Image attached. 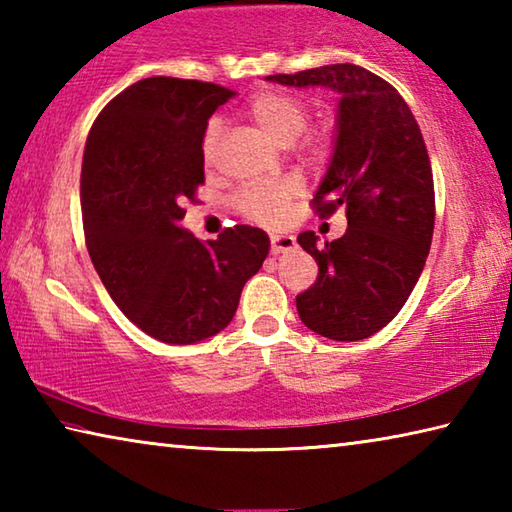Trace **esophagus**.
<instances>
[{
    "label": "esophagus",
    "instance_id": "34e87169",
    "mask_svg": "<svg viewBox=\"0 0 512 512\" xmlns=\"http://www.w3.org/2000/svg\"><path fill=\"white\" fill-rule=\"evenodd\" d=\"M296 248V239L291 235H271V253L273 255H280V253H287V250Z\"/></svg>",
    "mask_w": 512,
    "mask_h": 512
}]
</instances>
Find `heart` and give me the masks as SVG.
<instances>
[{"label":"heart","mask_w":512,"mask_h":512,"mask_svg":"<svg viewBox=\"0 0 512 512\" xmlns=\"http://www.w3.org/2000/svg\"><path fill=\"white\" fill-rule=\"evenodd\" d=\"M248 115L262 131L275 140L277 144H291L298 140L300 133L305 131L311 117V110L305 101L296 94L289 92H262L248 103ZM223 135V124L219 119H212L205 126L201 153L203 160L210 164L216 158ZM318 135H309L307 144L318 146ZM302 192V187L296 178H284L277 183H257L246 185L232 196V207L257 223H273L280 221L287 212L289 203Z\"/></svg>","instance_id":"b5f03b06"}]
</instances>
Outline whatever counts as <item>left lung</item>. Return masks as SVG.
<instances>
[{"label":"left lung","instance_id":"left-lung-1","mask_svg":"<svg viewBox=\"0 0 512 512\" xmlns=\"http://www.w3.org/2000/svg\"><path fill=\"white\" fill-rule=\"evenodd\" d=\"M266 79L341 94L334 158L311 207L320 219L343 207L348 230L325 244L311 230L298 237L316 259L318 277L296 307L311 332L332 341L368 339L400 314L431 248L436 194L420 126L402 94L359 65Z\"/></svg>","mask_w":512,"mask_h":512}]
</instances>
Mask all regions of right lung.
I'll list each match as a JSON object with an SVG mask.
<instances>
[{
  "label": "right lung",
  "instance_id": "add662e5",
  "mask_svg": "<svg viewBox=\"0 0 512 512\" xmlns=\"http://www.w3.org/2000/svg\"><path fill=\"white\" fill-rule=\"evenodd\" d=\"M232 97L223 85L153 76L108 101L85 142V246L117 307L162 343H198L228 327L268 255L266 232L253 225L212 241L178 225L205 183L207 119Z\"/></svg>",
  "mask_w": 512,
  "mask_h": 512
}]
</instances>
